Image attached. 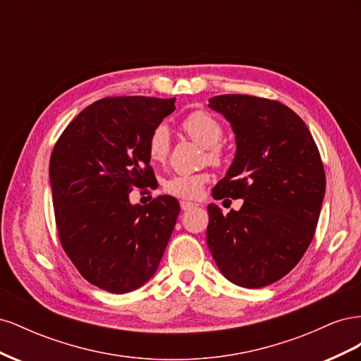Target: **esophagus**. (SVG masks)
<instances>
[{"mask_svg":"<svg viewBox=\"0 0 361 361\" xmlns=\"http://www.w3.org/2000/svg\"><path fill=\"white\" fill-rule=\"evenodd\" d=\"M197 204L195 203H191V202H185V200H182L180 202V207H182V211H190V209H192V207H195Z\"/></svg>","mask_w":361,"mask_h":361,"instance_id":"esophagus-1","label":"esophagus"}]
</instances>
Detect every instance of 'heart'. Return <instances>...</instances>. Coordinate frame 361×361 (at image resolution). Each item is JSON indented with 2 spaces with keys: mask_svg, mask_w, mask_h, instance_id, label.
Instances as JSON below:
<instances>
[{
  "mask_svg": "<svg viewBox=\"0 0 361 361\" xmlns=\"http://www.w3.org/2000/svg\"><path fill=\"white\" fill-rule=\"evenodd\" d=\"M180 129L188 138L203 146L206 159L214 166H220L224 161L226 150L220 141L224 130L221 122L214 114L204 110H194L183 116L180 120ZM170 146L171 138L169 128L164 125L154 128L147 138L149 158L158 164L166 162L170 155ZM209 180L211 174L207 171L174 174V176L164 182V191L178 199L195 200L200 197L204 185Z\"/></svg>",
  "mask_w": 361,
  "mask_h": 361,
  "instance_id": "1",
  "label": "heart"
}]
</instances>
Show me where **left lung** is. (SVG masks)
Here are the masks:
<instances>
[{
  "label": "left lung",
  "instance_id": "8db88e82",
  "mask_svg": "<svg viewBox=\"0 0 361 361\" xmlns=\"http://www.w3.org/2000/svg\"><path fill=\"white\" fill-rule=\"evenodd\" d=\"M209 106L236 135L235 159L212 195L244 203L227 215L207 206V247L227 280L264 288L285 277L312 243L325 194L324 164L309 128L281 102L220 94Z\"/></svg>",
  "mask_w": 361,
  "mask_h": 361
}]
</instances>
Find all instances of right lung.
Returning a JSON list of instances; mask_svg holds the SVG:
<instances>
[{
	"mask_svg": "<svg viewBox=\"0 0 361 361\" xmlns=\"http://www.w3.org/2000/svg\"><path fill=\"white\" fill-rule=\"evenodd\" d=\"M173 111L174 97H104L72 120L51 154L61 247L87 281L111 293L133 292L155 274L176 224L171 195L129 202L134 188L158 187L147 138Z\"/></svg>",
	"mask_w": 361,
	"mask_h": 361,
	"instance_id": "add662e5",
	"label": "right lung"
}]
</instances>
